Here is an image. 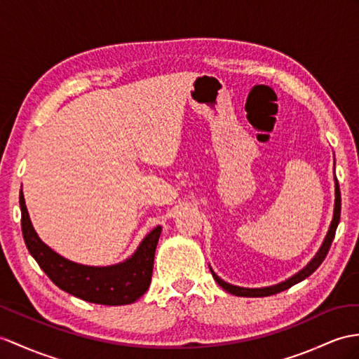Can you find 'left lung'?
Wrapping results in <instances>:
<instances>
[{
    "instance_id": "8db88e82",
    "label": "left lung",
    "mask_w": 359,
    "mask_h": 359,
    "mask_svg": "<svg viewBox=\"0 0 359 359\" xmlns=\"http://www.w3.org/2000/svg\"><path fill=\"white\" fill-rule=\"evenodd\" d=\"M335 168V164H334ZM334 181H335V204H334V216H332V221H330V225H329V230L325 236V239H323V243L321 247L318 248V251L316 252V256H313L309 262L308 265H306L304 268H302L299 273H295L294 276H291L290 278H286V280L277 283V285H273V286H264V287H242V286H236V285H231V283H226L225 280H222V278L217 276L215 271L212 269V266H210V273L213 274V278L217 282V285H219L221 287H224V290L226 292H230L233 295H238V297H268V295H274L277 292H282L285 290H287V287H291L297 283H300L302 280H304L306 277H309L313 271H316L320 265L321 262L325 260V257L327 256V251L332 245V241H334L335 238V231H337V226L339 224V215H341V194H339V186H338V180L337 177H334Z\"/></svg>"
}]
</instances>
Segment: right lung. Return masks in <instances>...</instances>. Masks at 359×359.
I'll list each match as a JSON object with an SVG mask.
<instances>
[{"label": "right lung", "mask_w": 359, "mask_h": 359, "mask_svg": "<svg viewBox=\"0 0 359 359\" xmlns=\"http://www.w3.org/2000/svg\"><path fill=\"white\" fill-rule=\"evenodd\" d=\"M20 207L21 229L29 252L50 280L62 291L85 302L107 306L130 304L147 291L152 278L156 243L163 230L160 225L144 236L134 255L126 260L108 266H88L57 255L39 239L25 207L22 189Z\"/></svg>", "instance_id": "add662e5"}]
</instances>
